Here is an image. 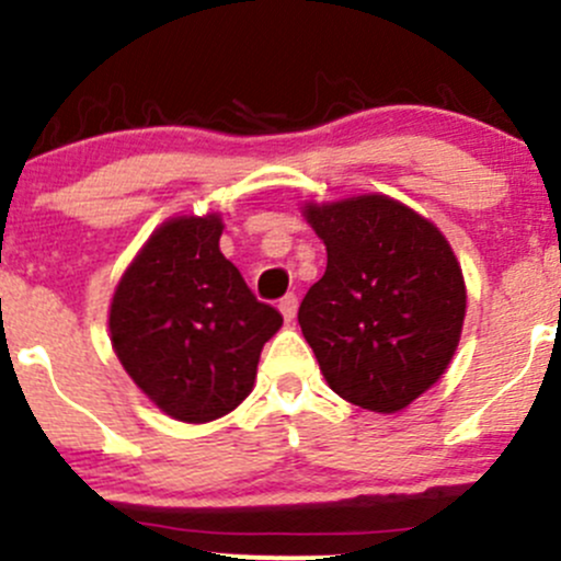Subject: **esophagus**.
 I'll use <instances>...</instances> for the list:
<instances>
[{"label":"esophagus","mask_w":561,"mask_h":561,"mask_svg":"<svg viewBox=\"0 0 561 561\" xmlns=\"http://www.w3.org/2000/svg\"><path fill=\"white\" fill-rule=\"evenodd\" d=\"M279 311H282V317H285V320L290 322L293 317H296V311H298V298L293 296V293H290V296L282 298L279 300Z\"/></svg>","instance_id":"obj_1"}]
</instances>
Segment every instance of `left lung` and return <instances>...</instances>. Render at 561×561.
Wrapping results in <instances>:
<instances>
[{"label": "left lung", "mask_w": 561, "mask_h": 561, "mask_svg": "<svg viewBox=\"0 0 561 561\" xmlns=\"http://www.w3.org/2000/svg\"><path fill=\"white\" fill-rule=\"evenodd\" d=\"M328 268L298 322L322 376L359 409L394 414L444 376L465 320V279L444 233L387 196L309 204Z\"/></svg>", "instance_id": "1"}]
</instances>
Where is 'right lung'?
Returning a JSON list of instances; mask_svg holds the SVG:
<instances>
[{"label": "right lung", "mask_w": 561, "mask_h": 561, "mask_svg": "<svg viewBox=\"0 0 561 561\" xmlns=\"http://www.w3.org/2000/svg\"><path fill=\"white\" fill-rule=\"evenodd\" d=\"M220 215L174 217L147 239L110 306L112 350L163 414L202 424L252 392L282 328L220 252Z\"/></svg>", "instance_id": "add662e5"}]
</instances>
